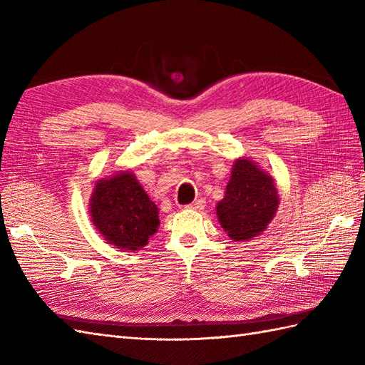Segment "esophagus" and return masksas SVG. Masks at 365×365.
<instances>
[{"instance_id":"1","label":"esophagus","mask_w":365,"mask_h":365,"mask_svg":"<svg viewBox=\"0 0 365 365\" xmlns=\"http://www.w3.org/2000/svg\"><path fill=\"white\" fill-rule=\"evenodd\" d=\"M186 208L188 210H203L205 208V200L203 199H197V200H194L192 203H190V205H186Z\"/></svg>"}]
</instances>
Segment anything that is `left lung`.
Returning a JSON list of instances; mask_svg holds the SVG:
<instances>
[{
  "instance_id": "8db88e82",
  "label": "left lung",
  "mask_w": 365,
  "mask_h": 365,
  "mask_svg": "<svg viewBox=\"0 0 365 365\" xmlns=\"http://www.w3.org/2000/svg\"><path fill=\"white\" fill-rule=\"evenodd\" d=\"M277 205L279 195L272 177L248 158H239L232 166L225 197L217 203V217L231 239L244 242L267 228Z\"/></svg>"
}]
</instances>
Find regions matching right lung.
Segmentation results:
<instances>
[{
    "instance_id": "add662e5",
    "label": "right lung",
    "mask_w": 365,
    "mask_h": 365,
    "mask_svg": "<svg viewBox=\"0 0 365 365\" xmlns=\"http://www.w3.org/2000/svg\"><path fill=\"white\" fill-rule=\"evenodd\" d=\"M93 225L117 248L140 250L158 227V210L133 173L98 180L91 199Z\"/></svg>"
}]
</instances>
